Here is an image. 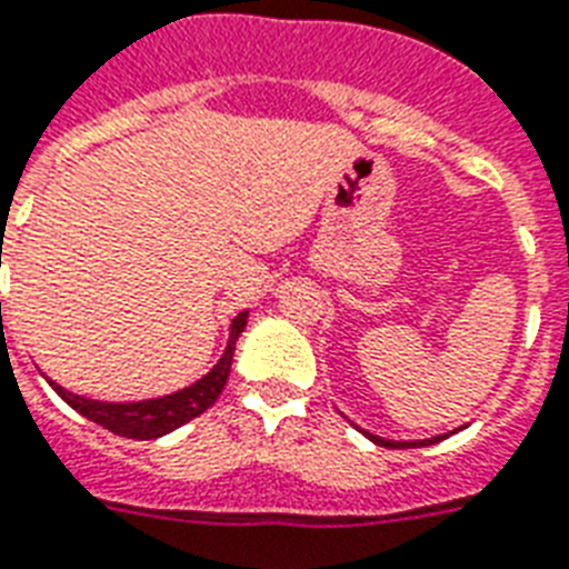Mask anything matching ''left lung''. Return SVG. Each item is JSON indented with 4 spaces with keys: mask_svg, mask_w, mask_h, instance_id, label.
I'll return each instance as SVG.
<instances>
[{
    "mask_svg": "<svg viewBox=\"0 0 569 569\" xmlns=\"http://www.w3.org/2000/svg\"><path fill=\"white\" fill-rule=\"evenodd\" d=\"M363 431V429H361ZM372 443H379V447H388V449H413V447H429V443H438L440 438H447V435H440V438H429V440H388V438H379V435H372V431H363Z\"/></svg>",
    "mask_w": 569,
    "mask_h": 569,
    "instance_id": "obj_1",
    "label": "left lung"
}]
</instances>
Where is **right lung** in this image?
<instances>
[{"label": "right lung", "mask_w": 569, "mask_h": 569, "mask_svg": "<svg viewBox=\"0 0 569 569\" xmlns=\"http://www.w3.org/2000/svg\"><path fill=\"white\" fill-rule=\"evenodd\" d=\"M249 311H240L234 320H231L229 343H226V352L211 370L202 376L199 381L188 385V388L176 390V393H167V397L156 399H134V402H104V399H90L81 397V393H72V390L61 388L58 381H52L49 376L43 379L52 385V390L67 402L70 408L88 417V420L99 422L102 429L120 435V438H134V440H156L170 435L179 426L190 422L199 413H206L208 408L217 402V397L226 388L231 372V358H234V343H238L240 331L247 329Z\"/></svg>", "instance_id": "obj_1"}]
</instances>
